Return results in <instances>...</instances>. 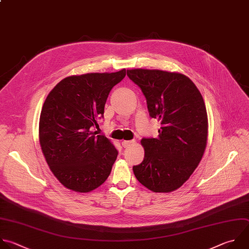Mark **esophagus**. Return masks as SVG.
Here are the masks:
<instances>
[{"mask_svg": "<svg viewBox=\"0 0 249 249\" xmlns=\"http://www.w3.org/2000/svg\"><path fill=\"white\" fill-rule=\"evenodd\" d=\"M134 142H135L134 140H133V141H123V142H122V145H123L124 147H128L129 145L133 144Z\"/></svg>", "mask_w": 249, "mask_h": 249, "instance_id": "esophagus-1", "label": "esophagus"}]
</instances>
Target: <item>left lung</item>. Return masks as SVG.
<instances>
[{
	"label": "left lung",
	"instance_id": "1",
	"mask_svg": "<svg viewBox=\"0 0 249 249\" xmlns=\"http://www.w3.org/2000/svg\"><path fill=\"white\" fill-rule=\"evenodd\" d=\"M145 97L157 138L142 139L144 157L133 166L137 180L154 193L176 191L198 166L207 143L208 120L202 96L184 74L157 69L127 70Z\"/></svg>",
	"mask_w": 249,
	"mask_h": 249
}]
</instances>
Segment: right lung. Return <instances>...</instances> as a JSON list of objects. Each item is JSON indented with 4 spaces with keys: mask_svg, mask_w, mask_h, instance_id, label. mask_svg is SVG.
<instances>
[{
    "mask_svg": "<svg viewBox=\"0 0 249 249\" xmlns=\"http://www.w3.org/2000/svg\"><path fill=\"white\" fill-rule=\"evenodd\" d=\"M126 69L62 79L42 107L39 141L54 177L67 189L89 193L108 178L118 151L104 135L93 132L104 117L111 89Z\"/></svg>",
    "mask_w": 249,
    "mask_h": 249,
    "instance_id": "1",
    "label": "right lung"
}]
</instances>
